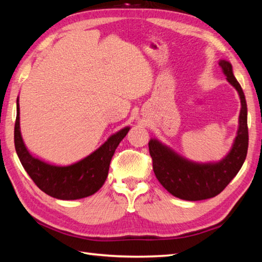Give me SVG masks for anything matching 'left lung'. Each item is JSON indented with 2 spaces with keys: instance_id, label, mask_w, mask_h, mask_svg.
<instances>
[{
  "instance_id": "left-lung-1",
  "label": "left lung",
  "mask_w": 262,
  "mask_h": 262,
  "mask_svg": "<svg viewBox=\"0 0 262 262\" xmlns=\"http://www.w3.org/2000/svg\"><path fill=\"white\" fill-rule=\"evenodd\" d=\"M222 71L241 100L238 128L232 148L219 162L198 163L181 157L157 138L148 142L157 179L174 197L183 200L208 199L217 196L234 178L247 158L249 145L248 108L240 83L233 74L232 65L225 59L219 62Z\"/></svg>"
}]
</instances>
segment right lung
<instances>
[{
	"label": "right lung",
	"mask_w": 262,
	"mask_h": 262,
	"mask_svg": "<svg viewBox=\"0 0 262 262\" xmlns=\"http://www.w3.org/2000/svg\"><path fill=\"white\" fill-rule=\"evenodd\" d=\"M129 127L111 135L101 146L76 163L57 166L33 158L28 151L20 132L19 98L16 100L14 146L27 173L45 193L62 200H75L96 193L108 177L111 158Z\"/></svg>",
	"instance_id": "1"
}]
</instances>
